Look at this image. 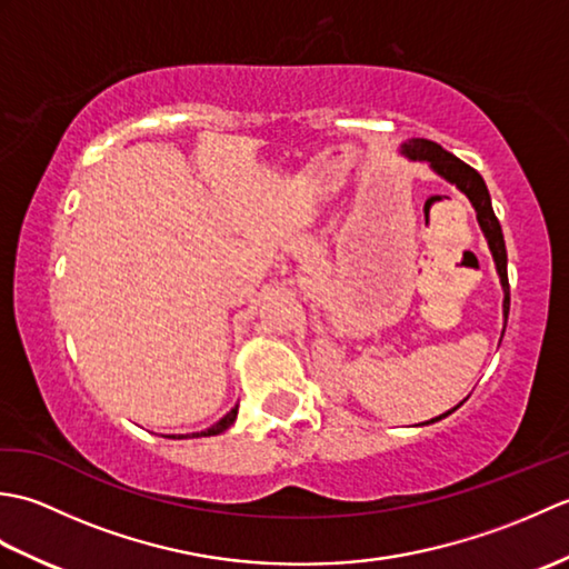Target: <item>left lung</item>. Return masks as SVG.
Here are the masks:
<instances>
[{
	"label": "left lung",
	"instance_id": "1",
	"mask_svg": "<svg viewBox=\"0 0 569 569\" xmlns=\"http://www.w3.org/2000/svg\"><path fill=\"white\" fill-rule=\"evenodd\" d=\"M398 153L406 156L408 161L428 163L430 171L435 176H440L442 180H447V183H452L459 192H465L467 200L471 202V208H475V212H477V222L481 227V232H485V237H487V244H489V251H491V257H493V263H497V273H499V281H501V288H503V325H506V320H509V308H511L509 271H506V263H509V257H506L503 232H501V224L497 220V214H493L491 196H489V190H487L485 178H481L475 171V168L467 166L465 161H459L457 156H452L450 151H445L440 143L428 141V139H408V141L401 143V149H398ZM501 337H503V332H501ZM452 410H447V413L428 420L426 426L447 418V416L452 413Z\"/></svg>",
	"mask_w": 569,
	"mask_h": 569
}]
</instances>
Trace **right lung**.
I'll list each match as a JSON object with an SVG mask.
<instances>
[{
	"mask_svg": "<svg viewBox=\"0 0 569 569\" xmlns=\"http://www.w3.org/2000/svg\"><path fill=\"white\" fill-rule=\"evenodd\" d=\"M237 410H239V406H234L232 410H229V413H227L224 418L217 420L214 426H210L208 430H202V432H192V435H178V438H210V435H220V432H224L229 426H234V420H237ZM171 438H176V435H171Z\"/></svg>",
	"mask_w": 569,
	"mask_h": 569,
	"instance_id": "1",
	"label": "right lung"
}]
</instances>
